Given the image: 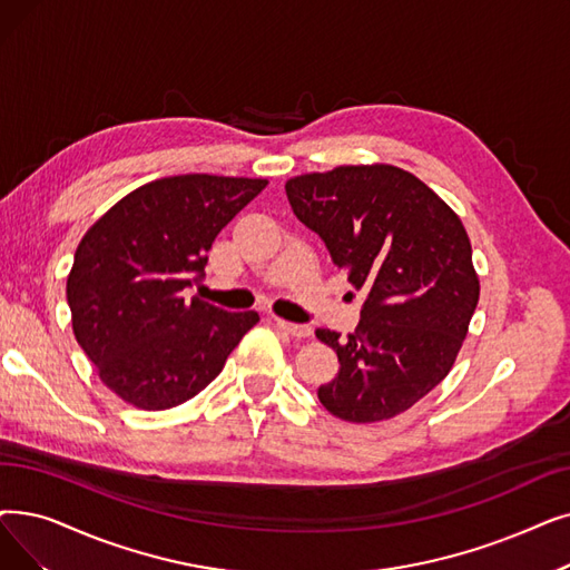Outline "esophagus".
<instances>
[{
	"instance_id": "34e87169",
	"label": "esophagus",
	"mask_w": 570,
	"mask_h": 570,
	"mask_svg": "<svg viewBox=\"0 0 570 570\" xmlns=\"http://www.w3.org/2000/svg\"><path fill=\"white\" fill-rule=\"evenodd\" d=\"M272 324L275 326H279V328H284L288 335H293L295 340H305V337H309L314 331H312V326H305V324H291V321H284V318H279V316H272Z\"/></svg>"
}]
</instances>
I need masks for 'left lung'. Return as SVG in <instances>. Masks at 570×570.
I'll list each match as a JSON object with an SVG mask.
<instances>
[{
  "instance_id": "8db88e82",
  "label": "left lung",
  "mask_w": 570,
  "mask_h": 570,
  "mask_svg": "<svg viewBox=\"0 0 570 570\" xmlns=\"http://www.w3.org/2000/svg\"><path fill=\"white\" fill-rule=\"evenodd\" d=\"M293 214L365 291L354 333L316 328L340 373L318 386L354 424L410 410L452 370L480 301L468 233L452 207L393 165H342L286 181Z\"/></svg>"
}]
</instances>
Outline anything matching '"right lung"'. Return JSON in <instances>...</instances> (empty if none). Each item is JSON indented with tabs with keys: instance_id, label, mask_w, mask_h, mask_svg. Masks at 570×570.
<instances>
[{
	"instance_id": "obj_1",
	"label": "right lung",
	"mask_w": 570,
	"mask_h": 570,
	"mask_svg": "<svg viewBox=\"0 0 570 570\" xmlns=\"http://www.w3.org/2000/svg\"><path fill=\"white\" fill-rule=\"evenodd\" d=\"M267 179L179 175L144 184L83 235L67 277L71 328L100 380L139 410H169L224 370L256 312H226L184 288Z\"/></svg>"
}]
</instances>
